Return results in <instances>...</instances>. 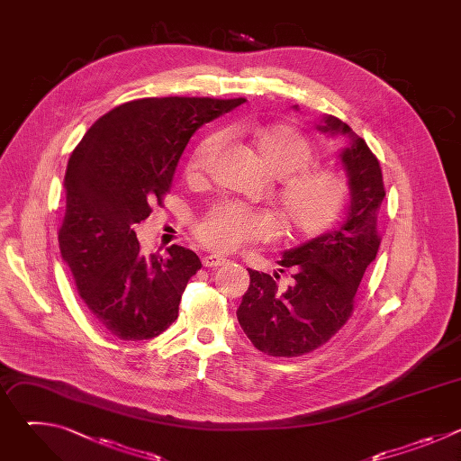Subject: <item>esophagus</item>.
I'll list each match as a JSON object with an SVG mask.
<instances>
[{
  "label": "esophagus",
  "instance_id": "esophagus-1",
  "mask_svg": "<svg viewBox=\"0 0 461 461\" xmlns=\"http://www.w3.org/2000/svg\"><path fill=\"white\" fill-rule=\"evenodd\" d=\"M203 265H204L206 268H217V267L226 265V258L217 257V255H208V257L203 258Z\"/></svg>",
  "mask_w": 461,
  "mask_h": 461
}]
</instances>
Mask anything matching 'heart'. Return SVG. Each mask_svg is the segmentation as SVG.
<instances>
[{
  "label": "heart",
  "mask_w": 461,
  "mask_h": 461,
  "mask_svg": "<svg viewBox=\"0 0 461 461\" xmlns=\"http://www.w3.org/2000/svg\"><path fill=\"white\" fill-rule=\"evenodd\" d=\"M217 137L204 139L187 162V175H199ZM253 142L270 171L281 178L276 204L283 235L313 239L330 230L343 215L350 199L347 175L328 167H308L313 148L294 127L258 129ZM277 221L265 210L246 208L233 201L217 203L193 226V237L213 253H233L249 242H267L277 235Z\"/></svg>",
  "instance_id": "b5f03b06"
}]
</instances>
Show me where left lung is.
<instances>
[{"mask_svg": "<svg viewBox=\"0 0 461 461\" xmlns=\"http://www.w3.org/2000/svg\"><path fill=\"white\" fill-rule=\"evenodd\" d=\"M297 109V105H295ZM317 131L345 135L339 160L350 182L345 222L297 248L279 265L292 270V285L281 290L279 274L249 272V288L237 310L239 324L255 348L274 357H297L336 336L354 310V297L379 249L377 213L384 199L383 175L366 142L339 118L322 116Z\"/></svg>", "mask_w": 461, "mask_h": 461, "instance_id": "obj_1", "label": "left lung"}]
</instances>
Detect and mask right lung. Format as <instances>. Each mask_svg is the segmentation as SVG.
I'll return each mask as SVG.
<instances>
[{
  "mask_svg": "<svg viewBox=\"0 0 461 461\" xmlns=\"http://www.w3.org/2000/svg\"><path fill=\"white\" fill-rule=\"evenodd\" d=\"M244 98H142L98 118L65 171L59 251L86 306L123 341L160 336L178 317L187 281L201 258L182 246L146 257L135 224L162 204L176 164L201 125Z\"/></svg>",
  "mask_w": 461,
  "mask_h": 461,
  "instance_id": "obj_1",
  "label": "right lung"
}]
</instances>
